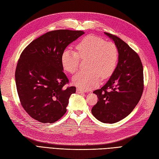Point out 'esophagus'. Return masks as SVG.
Listing matches in <instances>:
<instances>
[{
	"mask_svg": "<svg viewBox=\"0 0 159 159\" xmlns=\"http://www.w3.org/2000/svg\"><path fill=\"white\" fill-rule=\"evenodd\" d=\"M76 92L78 93H84V91H83V90H81V89H76Z\"/></svg>",
	"mask_w": 159,
	"mask_h": 159,
	"instance_id": "obj_1",
	"label": "esophagus"
}]
</instances>
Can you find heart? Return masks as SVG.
Masks as SVG:
<instances>
[{"mask_svg":"<svg viewBox=\"0 0 159 159\" xmlns=\"http://www.w3.org/2000/svg\"><path fill=\"white\" fill-rule=\"evenodd\" d=\"M119 53L116 45L99 37L89 35L76 46V52L65 50L61 56V63L65 70L74 74L79 68L80 58L88 59V71L79 72L73 76L72 83L83 90L97 86L103 79L110 77L118 62Z\"/></svg>","mask_w":159,"mask_h":159,"instance_id":"b5f03b06","label":"heart"}]
</instances>
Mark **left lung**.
Returning a JSON list of instances; mask_svg holds the SVG:
<instances>
[{
    "label": "left lung",
    "mask_w": 159,
    "mask_h": 159,
    "mask_svg": "<svg viewBox=\"0 0 159 159\" xmlns=\"http://www.w3.org/2000/svg\"><path fill=\"white\" fill-rule=\"evenodd\" d=\"M105 34L118 49V63L107 83L93 91L99 100L91 113L103 123L113 124L127 117L139 102L144 89L143 66L138 54L123 40Z\"/></svg>",
    "instance_id": "1"
}]
</instances>
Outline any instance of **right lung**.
Masks as SVG:
<instances>
[{
    "instance_id": "right-lung-1",
    "label": "right lung",
    "mask_w": 159,
    "mask_h": 159,
    "mask_svg": "<svg viewBox=\"0 0 159 159\" xmlns=\"http://www.w3.org/2000/svg\"><path fill=\"white\" fill-rule=\"evenodd\" d=\"M84 33L60 30L47 32L24 49L15 70L20 102L32 118L54 123L66 112L68 100L75 87L63 72L61 56L69 44Z\"/></svg>"
}]
</instances>
